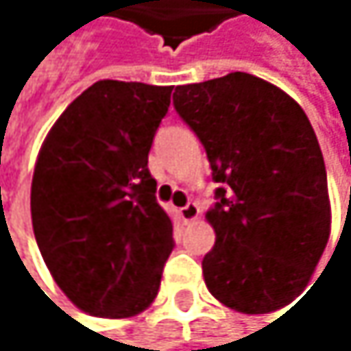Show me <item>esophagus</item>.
Instances as JSON below:
<instances>
[{"instance_id":"esophagus-1","label":"esophagus","mask_w":351,"mask_h":351,"mask_svg":"<svg viewBox=\"0 0 351 351\" xmlns=\"http://www.w3.org/2000/svg\"><path fill=\"white\" fill-rule=\"evenodd\" d=\"M181 216H183L187 222H193V220L199 216V208H197V204H195V202H189L185 208H181Z\"/></svg>"}]
</instances>
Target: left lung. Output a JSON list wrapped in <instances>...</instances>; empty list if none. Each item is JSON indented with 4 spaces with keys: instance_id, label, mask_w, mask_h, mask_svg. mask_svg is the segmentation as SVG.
Wrapping results in <instances>:
<instances>
[{
    "instance_id": "8db88e82",
    "label": "left lung",
    "mask_w": 351,
    "mask_h": 351,
    "mask_svg": "<svg viewBox=\"0 0 351 351\" xmlns=\"http://www.w3.org/2000/svg\"><path fill=\"white\" fill-rule=\"evenodd\" d=\"M172 99L222 185L206 214L216 233L202 260L208 291L243 314L289 306L331 233L327 170L306 112L247 72L179 85Z\"/></svg>"
}]
</instances>
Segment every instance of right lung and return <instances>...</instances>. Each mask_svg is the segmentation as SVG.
<instances>
[{
  "mask_svg": "<svg viewBox=\"0 0 351 351\" xmlns=\"http://www.w3.org/2000/svg\"><path fill=\"white\" fill-rule=\"evenodd\" d=\"M170 93L97 81L62 112L39 149L35 239L58 287L91 316L129 318L158 295L174 241L147 154Z\"/></svg>",
  "mask_w": 351,
  "mask_h": 351,
  "instance_id": "add662e5",
  "label": "right lung"
}]
</instances>
